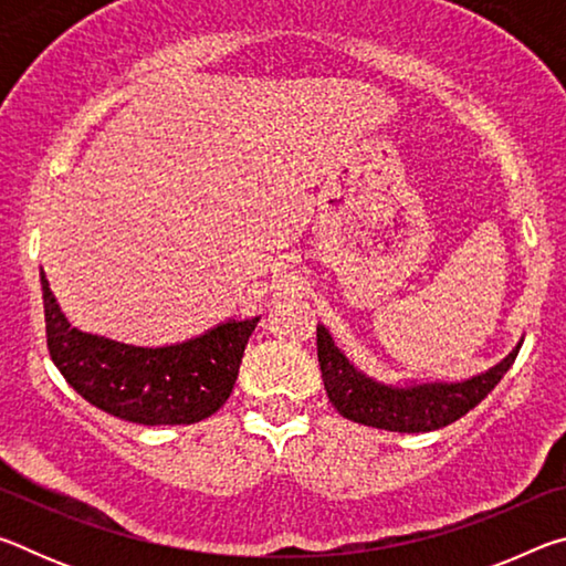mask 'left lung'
Returning a JSON list of instances; mask_svg holds the SVG:
<instances>
[{
    "label": "left lung",
    "instance_id": "obj_1",
    "mask_svg": "<svg viewBox=\"0 0 566 566\" xmlns=\"http://www.w3.org/2000/svg\"><path fill=\"white\" fill-rule=\"evenodd\" d=\"M522 344L500 364L464 381H429V385L395 387L381 385L359 371L334 344L332 334L317 327V357L327 397L339 411L357 424L389 429V432H434L474 409L512 367Z\"/></svg>",
    "mask_w": 566,
    "mask_h": 566
}]
</instances>
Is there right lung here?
Returning a JSON list of instances; mask_svg holds the SVG:
<instances>
[{"label": "right lung", "mask_w": 566, "mask_h": 566, "mask_svg": "<svg viewBox=\"0 0 566 566\" xmlns=\"http://www.w3.org/2000/svg\"><path fill=\"white\" fill-rule=\"evenodd\" d=\"M46 349L76 395L134 424H195L232 395L254 319H229L169 347H134L72 327L44 272Z\"/></svg>", "instance_id": "1"}]
</instances>
